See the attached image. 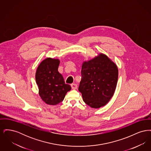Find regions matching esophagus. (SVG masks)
Masks as SVG:
<instances>
[{
	"label": "esophagus",
	"instance_id": "esophagus-1",
	"mask_svg": "<svg viewBox=\"0 0 151 151\" xmlns=\"http://www.w3.org/2000/svg\"><path fill=\"white\" fill-rule=\"evenodd\" d=\"M71 88H72V89H76V88H77V84H75V83H73L71 85Z\"/></svg>",
	"mask_w": 151,
	"mask_h": 151
}]
</instances>
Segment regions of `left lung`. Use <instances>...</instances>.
<instances>
[{
  "label": "left lung",
  "instance_id": "8db88e82",
  "mask_svg": "<svg viewBox=\"0 0 151 151\" xmlns=\"http://www.w3.org/2000/svg\"><path fill=\"white\" fill-rule=\"evenodd\" d=\"M81 73L79 91L84 102L96 109L108 104L115 92L118 81V70L115 63L100 54L83 63Z\"/></svg>",
  "mask_w": 151,
  "mask_h": 151
}]
</instances>
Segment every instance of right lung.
I'll list each match as a JSON object with an SVG mask.
<instances>
[{"label":"right lung","instance_id":"right-lung-1","mask_svg":"<svg viewBox=\"0 0 151 151\" xmlns=\"http://www.w3.org/2000/svg\"><path fill=\"white\" fill-rule=\"evenodd\" d=\"M60 61L58 59L47 58L37 68L36 80L39 94L47 104L55 105L65 99V94L71 87L65 84L62 75L58 69Z\"/></svg>","mask_w":151,"mask_h":151}]
</instances>
